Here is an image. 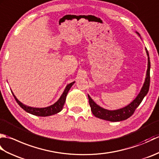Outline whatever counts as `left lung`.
<instances>
[{
    "label": "left lung",
    "instance_id": "8db88e82",
    "mask_svg": "<svg viewBox=\"0 0 159 159\" xmlns=\"http://www.w3.org/2000/svg\"><path fill=\"white\" fill-rule=\"evenodd\" d=\"M137 33L139 35V33ZM147 55L148 56V70H147V74H146V78L145 83L143 84V86L141 89L140 93L137 97L134 99L133 102L130 104H128L126 107L122 108V109L116 110V111H109L107 109H102V107H99L98 105L93 102V100L91 98L90 96L88 95L89 98V103L91 107V111H92V113L93 116L98 117L100 119L108 120L110 121H120L125 120L129 118L130 116H133V114L134 113L137 108L139 106L141 102H142L143 98L146 96L148 91H149L150 87V61L149 57V54L147 49L146 48Z\"/></svg>",
    "mask_w": 159,
    "mask_h": 159
}]
</instances>
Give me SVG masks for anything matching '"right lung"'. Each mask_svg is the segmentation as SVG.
Instances as JSON below:
<instances>
[{
  "mask_svg": "<svg viewBox=\"0 0 159 159\" xmlns=\"http://www.w3.org/2000/svg\"><path fill=\"white\" fill-rule=\"evenodd\" d=\"M74 83V82H72L67 85V87H66V89L64 90L61 96L60 97V98L57 102H55L51 106L46 107V108H33V107L26 106L25 104H23L22 102H20V101L16 98V96H14V94L13 93V92H12V94L13 97H14L15 100H16L17 103L19 104L20 107L22 108V109L25 111H26V112L37 116L46 117V116H52V115H54V114H56L57 113L60 112V111L62 110L64 103L66 102L67 94L68 93L70 89L71 88V87L73 85Z\"/></svg>",
  "mask_w": 159,
  "mask_h": 159,
  "instance_id": "1",
  "label": "right lung"
}]
</instances>
